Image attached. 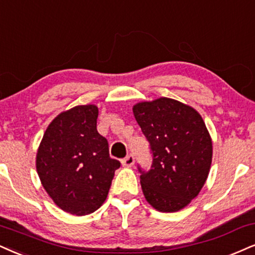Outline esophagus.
Instances as JSON below:
<instances>
[{"mask_svg":"<svg viewBox=\"0 0 255 255\" xmlns=\"http://www.w3.org/2000/svg\"><path fill=\"white\" fill-rule=\"evenodd\" d=\"M122 164L124 166H132L134 164V157L133 155H128L122 161Z\"/></svg>","mask_w":255,"mask_h":255,"instance_id":"34e87169","label":"esophagus"}]
</instances>
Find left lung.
<instances>
[{
  "label": "left lung",
  "instance_id": "1",
  "mask_svg": "<svg viewBox=\"0 0 255 255\" xmlns=\"http://www.w3.org/2000/svg\"><path fill=\"white\" fill-rule=\"evenodd\" d=\"M132 111L152 152L149 171L138 166L144 196L158 212H178L208 177L213 143L206 124L191 106L164 97L138 103Z\"/></svg>",
  "mask_w": 255,
  "mask_h": 255
}]
</instances>
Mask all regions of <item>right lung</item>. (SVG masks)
Instances as JSON below:
<instances>
[{
	"instance_id": "add662e5",
	"label": "right lung",
	"mask_w": 255,
	"mask_h": 255,
	"mask_svg": "<svg viewBox=\"0 0 255 255\" xmlns=\"http://www.w3.org/2000/svg\"><path fill=\"white\" fill-rule=\"evenodd\" d=\"M98 108L79 105L61 112L43 133L36 153L42 187L59 208L83 216L96 212L108 197L121 162L97 131Z\"/></svg>"
}]
</instances>
